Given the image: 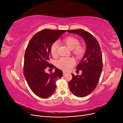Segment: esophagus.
<instances>
[{
  "label": "esophagus",
  "instance_id": "esophagus-1",
  "mask_svg": "<svg viewBox=\"0 0 123 123\" xmlns=\"http://www.w3.org/2000/svg\"><path fill=\"white\" fill-rule=\"evenodd\" d=\"M66 74H67V72H65V71H63V75H66Z\"/></svg>",
  "mask_w": 123,
  "mask_h": 123
}]
</instances>
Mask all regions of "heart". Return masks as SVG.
Masks as SVG:
<instances>
[{"label":"heart","instance_id":"b5f03b06","mask_svg":"<svg viewBox=\"0 0 123 123\" xmlns=\"http://www.w3.org/2000/svg\"><path fill=\"white\" fill-rule=\"evenodd\" d=\"M64 42L70 49H74V53L77 56H81L83 55L84 52V49L83 47L78 46L79 41L77 39L73 37H68L64 39ZM58 46V43L55 42L51 47V54L54 56L56 54ZM57 64L58 68L63 70L68 71L75 64V61L72 57H62L59 59Z\"/></svg>","mask_w":123,"mask_h":123}]
</instances>
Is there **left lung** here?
<instances>
[{
	"label": "left lung",
	"mask_w": 123,
	"mask_h": 123,
	"mask_svg": "<svg viewBox=\"0 0 123 123\" xmlns=\"http://www.w3.org/2000/svg\"><path fill=\"white\" fill-rule=\"evenodd\" d=\"M67 31L80 35L86 43L85 53L76 67L82 73L76 76L72 73V79L69 82L70 90L74 95L85 97L91 93L98 84L103 69L102 52L98 40L90 33L83 29Z\"/></svg>",
	"instance_id": "obj_1"
}]
</instances>
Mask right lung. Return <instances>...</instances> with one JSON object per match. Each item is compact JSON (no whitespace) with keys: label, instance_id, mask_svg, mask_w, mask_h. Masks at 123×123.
Returning a JSON list of instances; mask_svg holds the SVG:
<instances>
[{"label":"right lung","instance_id":"right-lung-1","mask_svg":"<svg viewBox=\"0 0 123 123\" xmlns=\"http://www.w3.org/2000/svg\"><path fill=\"white\" fill-rule=\"evenodd\" d=\"M66 30L44 29L30 40L24 57V74L30 88L37 96L47 98L53 94L55 82L62 76V72L50 64L51 47ZM47 68H54L53 73L45 72Z\"/></svg>","mask_w":123,"mask_h":123}]
</instances>
